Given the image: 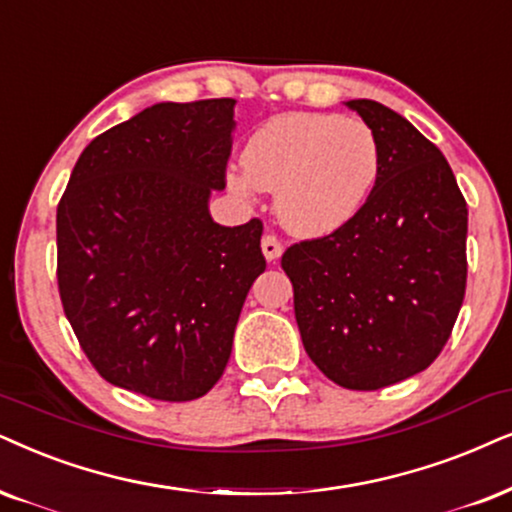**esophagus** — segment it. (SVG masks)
<instances>
[{
    "instance_id": "1",
    "label": "esophagus",
    "mask_w": 512,
    "mask_h": 512,
    "mask_svg": "<svg viewBox=\"0 0 512 512\" xmlns=\"http://www.w3.org/2000/svg\"><path fill=\"white\" fill-rule=\"evenodd\" d=\"M262 252H264V257H267L269 262H276L278 257L283 255L281 238L274 236V234H264V238H262Z\"/></svg>"
}]
</instances>
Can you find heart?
I'll return each mask as SVG.
<instances>
[{"label": "heart", "instance_id": "heart-1", "mask_svg": "<svg viewBox=\"0 0 512 512\" xmlns=\"http://www.w3.org/2000/svg\"><path fill=\"white\" fill-rule=\"evenodd\" d=\"M236 193L276 191V215L297 236H326L364 208L380 174L373 129L357 118L290 113L269 120L243 148Z\"/></svg>", "mask_w": 512, "mask_h": 512}]
</instances>
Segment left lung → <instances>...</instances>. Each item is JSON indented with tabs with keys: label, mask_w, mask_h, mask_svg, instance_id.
Instances as JSON below:
<instances>
[{
	"label": "left lung",
	"mask_w": 512,
	"mask_h": 512,
	"mask_svg": "<svg viewBox=\"0 0 512 512\" xmlns=\"http://www.w3.org/2000/svg\"><path fill=\"white\" fill-rule=\"evenodd\" d=\"M373 129L380 174L366 205L333 234L293 243L302 345L347 390H380L425 371L461 312L468 205L442 151L378 101H347Z\"/></svg>",
	"instance_id": "obj_1"
}]
</instances>
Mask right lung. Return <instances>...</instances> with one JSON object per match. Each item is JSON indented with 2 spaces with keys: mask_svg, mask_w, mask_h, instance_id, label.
Returning <instances> with one entry per match:
<instances>
[{
  "mask_svg": "<svg viewBox=\"0 0 512 512\" xmlns=\"http://www.w3.org/2000/svg\"><path fill=\"white\" fill-rule=\"evenodd\" d=\"M234 99L155 103L84 148L56 210L63 312L96 373L160 401L208 394L245 295L267 267L262 222L210 217Z\"/></svg>",
  "mask_w": 512,
  "mask_h": 512,
  "instance_id": "right-lung-1",
  "label": "right lung"
}]
</instances>
